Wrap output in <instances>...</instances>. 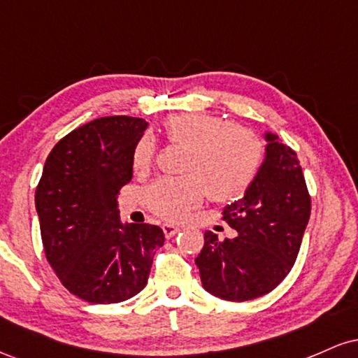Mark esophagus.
<instances>
[{
    "instance_id": "esophagus-1",
    "label": "esophagus",
    "mask_w": 358,
    "mask_h": 358,
    "mask_svg": "<svg viewBox=\"0 0 358 358\" xmlns=\"http://www.w3.org/2000/svg\"><path fill=\"white\" fill-rule=\"evenodd\" d=\"M163 232H165V237L166 239H170V237H173L175 234H178L180 232V229L178 227H175L173 224H163Z\"/></svg>"
}]
</instances>
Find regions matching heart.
Instances as JSON below:
<instances>
[{
    "mask_svg": "<svg viewBox=\"0 0 358 358\" xmlns=\"http://www.w3.org/2000/svg\"><path fill=\"white\" fill-rule=\"evenodd\" d=\"M163 129L168 141L187 148L182 162L187 176L159 178L145 192L148 207L163 219L183 220L205 193L212 202L239 200L261 170L262 143L248 127L208 113H183L168 117ZM153 159V139L143 136L134 145L133 170L146 173Z\"/></svg>",
    "mask_w": 358,
    "mask_h": 358,
    "instance_id": "obj_1",
    "label": "heart"
}]
</instances>
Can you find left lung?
Listing matches in <instances>:
<instances>
[{
    "mask_svg": "<svg viewBox=\"0 0 358 358\" xmlns=\"http://www.w3.org/2000/svg\"><path fill=\"white\" fill-rule=\"evenodd\" d=\"M261 170L244 196L224 208V220L237 232L219 241L205 232L195 259L205 291L227 301H249L271 293L287 276L310 220L311 202L298 156L264 133Z\"/></svg>",
    "mask_w": 358,
    "mask_h": 358,
    "instance_id": "obj_1",
    "label": "left lung"
}]
</instances>
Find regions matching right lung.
<instances>
[{
  "label": "right lung",
  "mask_w": 358,
  "mask_h": 358,
  "mask_svg": "<svg viewBox=\"0 0 358 358\" xmlns=\"http://www.w3.org/2000/svg\"><path fill=\"white\" fill-rule=\"evenodd\" d=\"M146 127L141 117L94 119L62 138L45 162L35 192L45 256L84 301L109 305L138 294L165 242L158 225L127 224L117 210Z\"/></svg>",
  "instance_id": "right-lung-1"
}]
</instances>
